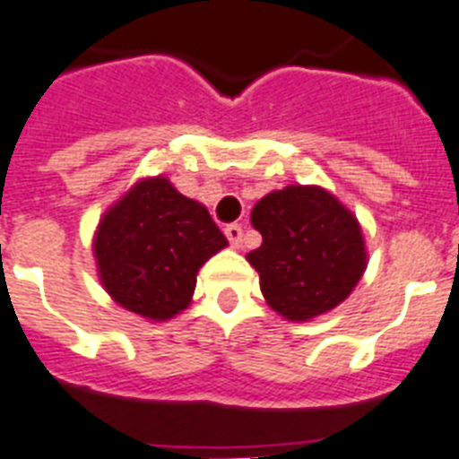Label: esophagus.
<instances>
[{
  "mask_svg": "<svg viewBox=\"0 0 459 459\" xmlns=\"http://www.w3.org/2000/svg\"><path fill=\"white\" fill-rule=\"evenodd\" d=\"M223 233H226V238H229L230 247H240L242 245V226L240 223H229L226 229H223Z\"/></svg>",
  "mask_w": 459,
  "mask_h": 459,
  "instance_id": "esophagus-1",
  "label": "esophagus"
}]
</instances>
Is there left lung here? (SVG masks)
Listing matches in <instances>:
<instances>
[{
    "label": "left lung",
    "mask_w": 459,
    "mask_h": 459,
    "mask_svg": "<svg viewBox=\"0 0 459 459\" xmlns=\"http://www.w3.org/2000/svg\"><path fill=\"white\" fill-rule=\"evenodd\" d=\"M259 249L247 254L265 303L291 322L341 306L367 271V245L352 212L322 186H284L254 205Z\"/></svg>",
    "instance_id": "8db88e82"
}]
</instances>
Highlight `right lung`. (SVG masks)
<instances>
[{
  "instance_id": "right-lung-1",
  "label": "right lung",
  "mask_w": 459,
  "mask_h": 459,
  "mask_svg": "<svg viewBox=\"0 0 459 459\" xmlns=\"http://www.w3.org/2000/svg\"><path fill=\"white\" fill-rule=\"evenodd\" d=\"M226 245L207 207L160 175L140 179L105 212L92 252L118 306L165 322L188 307L200 265Z\"/></svg>"
}]
</instances>
